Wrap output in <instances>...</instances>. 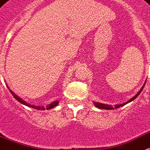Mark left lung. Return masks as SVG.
<instances>
[{
    "instance_id": "obj_1",
    "label": "left lung",
    "mask_w": 150,
    "mask_h": 150,
    "mask_svg": "<svg viewBox=\"0 0 150 150\" xmlns=\"http://www.w3.org/2000/svg\"><path fill=\"white\" fill-rule=\"evenodd\" d=\"M146 84V83H145ZM145 84L143 85V86L142 87V89L138 91V93H137V95H135V96H134V97L132 98L131 99H129V100L128 101V102H126V103H122V104H119V105H116L115 106V108H119V107H121V106H124V105H126V103H129V102H131V101L134 100L138 96V95H140V93L142 92V91L143 90V88H144V86H145ZM95 105L96 107H98V108H99V109H104V110H113L114 109V107L111 106V105H107V104H103V103H95Z\"/></svg>"
}]
</instances>
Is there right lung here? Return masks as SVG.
Instances as JSON below:
<instances>
[{
    "label": "right lung",
    "mask_w": 150,
    "mask_h": 150,
    "mask_svg": "<svg viewBox=\"0 0 150 150\" xmlns=\"http://www.w3.org/2000/svg\"><path fill=\"white\" fill-rule=\"evenodd\" d=\"M7 87L8 88V90H9V91L11 92V94L13 95V97L15 98L16 100L18 101L19 103H21V104H23V105H25V106H29V107H32V108H34V109H35V110H45V108H44V106H34V105H30V104H28V103H26L25 101L23 100L22 98H21L19 97V96H17L16 95H15V94H14V92L12 91L9 89V87H8V86H7ZM58 103H59L58 101H54L53 103H52L51 104H49V105H48V106L47 107V110L54 108L55 106H56L57 105H58Z\"/></svg>",
    "instance_id": "1"
}]
</instances>
